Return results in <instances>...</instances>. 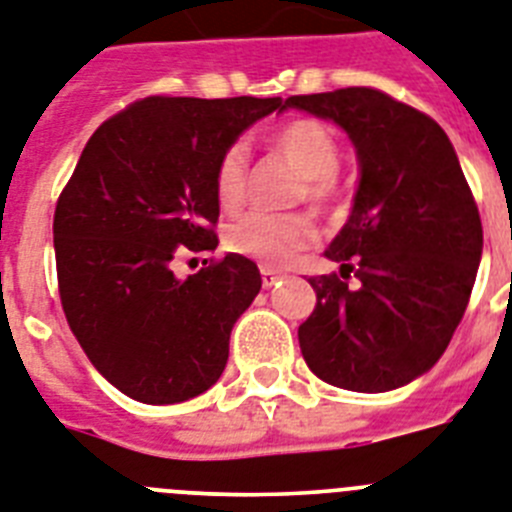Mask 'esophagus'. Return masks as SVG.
I'll use <instances>...</instances> for the list:
<instances>
[{
    "mask_svg": "<svg viewBox=\"0 0 512 512\" xmlns=\"http://www.w3.org/2000/svg\"><path fill=\"white\" fill-rule=\"evenodd\" d=\"M260 276H263V286L270 289V286H276L281 281V273L278 270H270V268H260Z\"/></svg>",
    "mask_w": 512,
    "mask_h": 512,
    "instance_id": "1",
    "label": "esophagus"
}]
</instances>
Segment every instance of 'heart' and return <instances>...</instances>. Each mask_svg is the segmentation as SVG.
I'll use <instances>...</instances> for the list:
<instances>
[{
    "mask_svg": "<svg viewBox=\"0 0 512 512\" xmlns=\"http://www.w3.org/2000/svg\"><path fill=\"white\" fill-rule=\"evenodd\" d=\"M270 148L299 171L294 200H307L320 210L343 203L341 145L328 124L317 119H291L270 135ZM247 150L231 143L223 150L213 174V190L223 210H239L247 195ZM317 223L307 213H249L226 229V249L257 260L265 268H286L302 249L317 242Z\"/></svg>",
    "mask_w": 512,
    "mask_h": 512,
    "instance_id": "heart-1",
    "label": "heart"
}]
</instances>
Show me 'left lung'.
Listing matches in <instances>:
<instances>
[{"mask_svg":"<svg viewBox=\"0 0 512 512\" xmlns=\"http://www.w3.org/2000/svg\"><path fill=\"white\" fill-rule=\"evenodd\" d=\"M286 106L341 124L362 166L349 223L325 249L341 273L309 278L317 304L299 325L304 362L354 393L401 388L448 349L471 299L484 244L474 192L440 124L382 90Z\"/></svg>","mask_w":512,"mask_h":512,"instance_id":"1","label":"left lung"}]
</instances>
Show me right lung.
Returning <instances> with one entry per match:
<instances>
[{"mask_svg": "<svg viewBox=\"0 0 512 512\" xmlns=\"http://www.w3.org/2000/svg\"><path fill=\"white\" fill-rule=\"evenodd\" d=\"M276 109L281 98H140L93 132L64 184L54 210L64 317L90 364L135 401H190L226 367L260 270L226 255L176 278L174 263L218 247V158Z\"/></svg>", "mask_w": 512, "mask_h": 512, "instance_id": "1", "label": "right lung"}]
</instances>
